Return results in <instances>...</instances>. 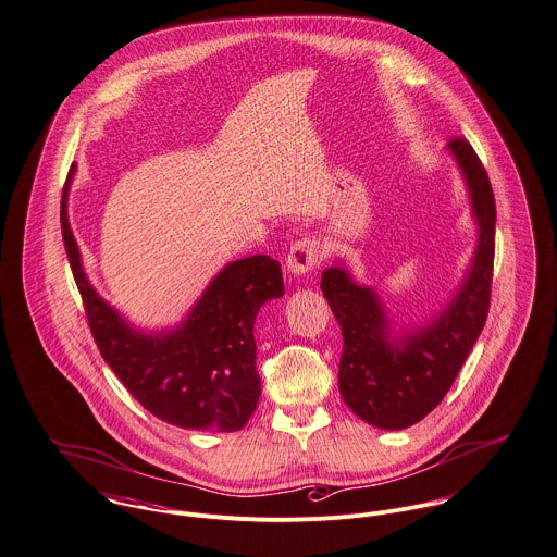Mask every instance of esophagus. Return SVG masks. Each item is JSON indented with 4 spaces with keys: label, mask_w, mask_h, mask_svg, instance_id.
Masks as SVG:
<instances>
[{
    "label": "esophagus",
    "mask_w": 557,
    "mask_h": 557,
    "mask_svg": "<svg viewBox=\"0 0 557 557\" xmlns=\"http://www.w3.org/2000/svg\"><path fill=\"white\" fill-rule=\"evenodd\" d=\"M323 260V249H321V240L314 234H301L288 251L286 258V267L293 275H304L312 269H317Z\"/></svg>",
    "instance_id": "34e87169"
}]
</instances>
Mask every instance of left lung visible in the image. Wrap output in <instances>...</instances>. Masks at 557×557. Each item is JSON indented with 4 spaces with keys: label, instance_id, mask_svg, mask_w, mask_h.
<instances>
[{
    "label": "left lung",
    "instance_id": "obj_1",
    "mask_svg": "<svg viewBox=\"0 0 557 557\" xmlns=\"http://www.w3.org/2000/svg\"><path fill=\"white\" fill-rule=\"evenodd\" d=\"M449 149L465 173L480 223L473 267L449 308L419 334L393 343L380 297L371 288L354 284L338 267L327 269L321 280V290L343 332L341 395L362 421L382 430L410 428L443 401L482 334L491 308L495 193L467 138H451Z\"/></svg>",
    "mask_w": 557,
    "mask_h": 557
}]
</instances>
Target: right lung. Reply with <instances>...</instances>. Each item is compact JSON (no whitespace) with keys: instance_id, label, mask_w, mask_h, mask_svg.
I'll list each match as a JSON object with an SVG mask.
<instances>
[{"instance_id":"right-lung-1","label":"right lung","mask_w":557,"mask_h":557,"mask_svg":"<svg viewBox=\"0 0 557 557\" xmlns=\"http://www.w3.org/2000/svg\"><path fill=\"white\" fill-rule=\"evenodd\" d=\"M73 166L69 169L66 184ZM66 184L60 227L73 280L97 349L129 395L160 421L206 432H236L260 399L253 321L260 306L282 297L280 262L251 256L227 264L175 332L132 330L88 284L66 221Z\"/></svg>"}]
</instances>
